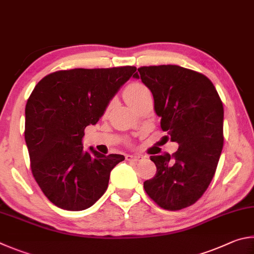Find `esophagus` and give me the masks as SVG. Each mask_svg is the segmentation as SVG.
I'll return each instance as SVG.
<instances>
[{
	"label": "esophagus",
	"mask_w": 254,
	"mask_h": 254,
	"mask_svg": "<svg viewBox=\"0 0 254 254\" xmlns=\"http://www.w3.org/2000/svg\"><path fill=\"white\" fill-rule=\"evenodd\" d=\"M126 159L128 162H140L143 161L144 157L141 156V155H127L126 156Z\"/></svg>",
	"instance_id": "34e87169"
}]
</instances>
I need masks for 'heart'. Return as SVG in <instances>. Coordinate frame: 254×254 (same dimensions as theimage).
Segmentation results:
<instances>
[{"mask_svg": "<svg viewBox=\"0 0 254 254\" xmlns=\"http://www.w3.org/2000/svg\"><path fill=\"white\" fill-rule=\"evenodd\" d=\"M147 93H149V91L144 84H141L139 82H134L130 83L129 86L125 89L124 98L125 101H126L128 105L130 107H134L137 102H138L145 95H147Z\"/></svg>", "mask_w": 254, "mask_h": 254, "instance_id": "b5f03b06", "label": "heart"}]
</instances>
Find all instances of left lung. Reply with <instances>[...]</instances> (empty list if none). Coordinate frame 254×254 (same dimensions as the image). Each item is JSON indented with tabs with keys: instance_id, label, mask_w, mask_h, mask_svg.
<instances>
[{
	"instance_id": "left-lung-1",
	"label": "left lung",
	"mask_w": 254,
	"mask_h": 254,
	"mask_svg": "<svg viewBox=\"0 0 254 254\" xmlns=\"http://www.w3.org/2000/svg\"><path fill=\"white\" fill-rule=\"evenodd\" d=\"M135 78L153 93L161 128L179 144L174 154L150 156L156 174L144 182L159 207L179 211L201 198L215 174L224 143L223 104L206 75L175 64L140 66Z\"/></svg>"
}]
</instances>
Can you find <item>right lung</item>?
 Wrapping results in <instances>:
<instances>
[{
	"label": "right lung",
	"instance_id": "add662e5",
	"mask_svg": "<svg viewBox=\"0 0 254 254\" xmlns=\"http://www.w3.org/2000/svg\"><path fill=\"white\" fill-rule=\"evenodd\" d=\"M136 66L59 70L38 82L25 106L24 138L31 171L49 201L66 211L93 205L110 172L125 159L83 149L84 128L96 125Z\"/></svg>",
	"mask_w": 254,
	"mask_h": 254
}]
</instances>
